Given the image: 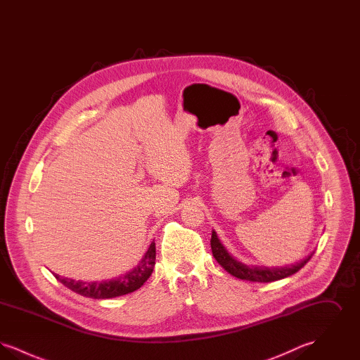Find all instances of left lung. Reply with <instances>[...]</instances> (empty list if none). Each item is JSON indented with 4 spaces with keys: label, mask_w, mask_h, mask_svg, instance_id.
<instances>
[{
    "label": "left lung",
    "mask_w": 360,
    "mask_h": 360,
    "mask_svg": "<svg viewBox=\"0 0 360 360\" xmlns=\"http://www.w3.org/2000/svg\"><path fill=\"white\" fill-rule=\"evenodd\" d=\"M210 245H212V252L214 259L221 264L224 270L228 273L243 281H251V282H274L283 278H288L290 275L295 274L300 271L309 260L313 257L314 251L310 252L308 257H304L300 262H295L292 264H286V266H275V267H267V266H250L243 262L238 260L233 255H231L226 248L221 244L219 239L217 233L212 231V239H210Z\"/></svg>",
    "instance_id": "left-lung-1"
}]
</instances>
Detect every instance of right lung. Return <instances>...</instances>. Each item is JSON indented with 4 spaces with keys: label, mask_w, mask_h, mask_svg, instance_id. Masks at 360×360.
Returning a JSON list of instances; mask_svg holds the SVG:
<instances>
[{
    "label": "right lung",
    "mask_w": 360,
    "mask_h": 360,
    "mask_svg": "<svg viewBox=\"0 0 360 360\" xmlns=\"http://www.w3.org/2000/svg\"><path fill=\"white\" fill-rule=\"evenodd\" d=\"M155 257H156V250H155V243L153 241L141 257V260L137 263L132 270L127 271L125 274L119 275L112 279H105V281H94V282H84V281H75L65 278L60 275L55 274V278L63 283L70 290L81 294L84 297L94 298V300H105V298H115L120 297L124 294H129L132 291L140 289L144 282L151 276L154 271Z\"/></svg>",
    "instance_id": "add662e5"
}]
</instances>
